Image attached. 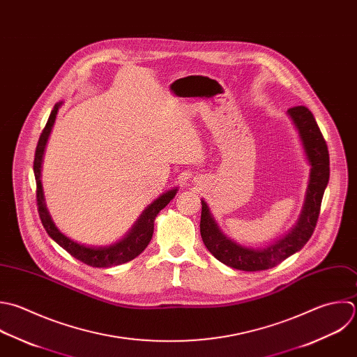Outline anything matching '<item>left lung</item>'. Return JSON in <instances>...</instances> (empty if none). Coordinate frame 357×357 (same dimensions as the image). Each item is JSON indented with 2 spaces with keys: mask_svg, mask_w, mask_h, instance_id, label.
I'll list each match as a JSON object with an SVG mask.
<instances>
[{
  "mask_svg": "<svg viewBox=\"0 0 357 357\" xmlns=\"http://www.w3.org/2000/svg\"><path fill=\"white\" fill-rule=\"evenodd\" d=\"M306 157L312 165L305 206L296 227L282 239L266 249H250L227 238L218 228L207 204L202 200L200 234L210 253L228 267L241 271H263L275 267L299 252L312 238L320 215L324 190L330 179V154L326 139L309 108L298 105L288 109Z\"/></svg>",
  "mask_w": 357,
  "mask_h": 357,
  "instance_id": "obj_1",
  "label": "left lung"
}]
</instances>
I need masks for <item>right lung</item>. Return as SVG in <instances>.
<instances>
[{
  "instance_id": "add662e5",
  "label": "right lung",
  "mask_w": 357,
  "mask_h": 357,
  "mask_svg": "<svg viewBox=\"0 0 357 357\" xmlns=\"http://www.w3.org/2000/svg\"><path fill=\"white\" fill-rule=\"evenodd\" d=\"M61 107V102H56L50 114V118L40 135L37 147H36V154H34V162H33V171H34V178H36V200H37V210L38 215L41 220V224L47 234L50 235L51 239H54L62 249H65L70 256L77 259L79 261L90 266V267H98V268H107L112 266H119L123 263H128L137 257L150 243L153 231H154V220L157 214L175 197L178 189L168 190L162 196H160L157 200H154L140 215V218L136 221V224L132 227L130 232L119 242L104 246V248H93V246H84L80 245L68 236H65L59 229L55 227L52 222L44 203V196H43V188H41V161H43V154L45 149V143L48 140L50 132L52 129V125L56 118L58 108Z\"/></svg>"
}]
</instances>
